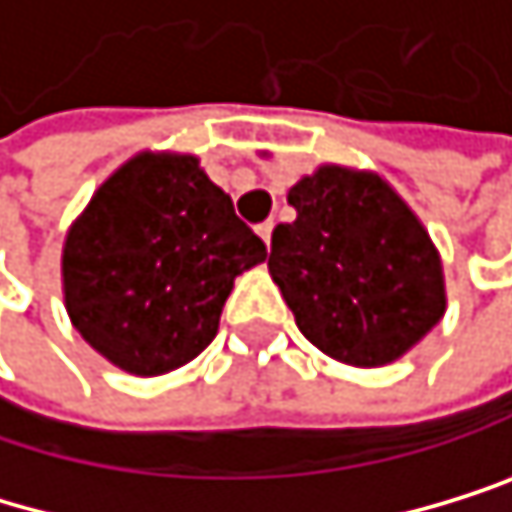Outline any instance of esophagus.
Returning a JSON list of instances; mask_svg holds the SVG:
<instances>
[{"instance_id": "obj_1", "label": "esophagus", "mask_w": 512, "mask_h": 512, "mask_svg": "<svg viewBox=\"0 0 512 512\" xmlns=\"http://www.w3.org/2000/svg\"><path fill=\"white\" fill-rule=\"evenodd\" d=\"M258 235H261V239H264V242L270 245V235H273V220L261 223V226H258Z\"/></svg>"}]
</instances>
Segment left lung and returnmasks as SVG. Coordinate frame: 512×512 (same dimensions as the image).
<instances>
[{
    "mask_svg": "<svg viewBox=\"0 0 512 512\" xmlns=\"http://www.w3.org/2000/svg\"><path fill=\"white\" fill-rule=\"evenodd\" d=\"M295 220L270 239V277L324 355L381 368L444 318V267L428 229L377 172L318 166L289 188Z\"/></svg>",
    "mask_w": 512,
    "mask_h": 512,
    "instance_id": "left-lung-1",
    "label": "left lung"
}]
</instances>
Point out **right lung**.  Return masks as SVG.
Masks as SVG:
<instances>
[{
	"mask_svg": "<svg viewBox=\"0 0 512 512\" xmlns=\"http://www.w3.org/2000/svg\"><path fill=\"white\" fill-rule=\"evenodd\" d=\"M267 258L191 153H138L94 191L62 248L75 330L116 368L157 377L217 336L239 273Z\"/></svg>",
	"mask_w": 512,
	"mask_h": 512,
	"instance_id": "obj_1",
	"label": "right lung"
}]
</instances>
